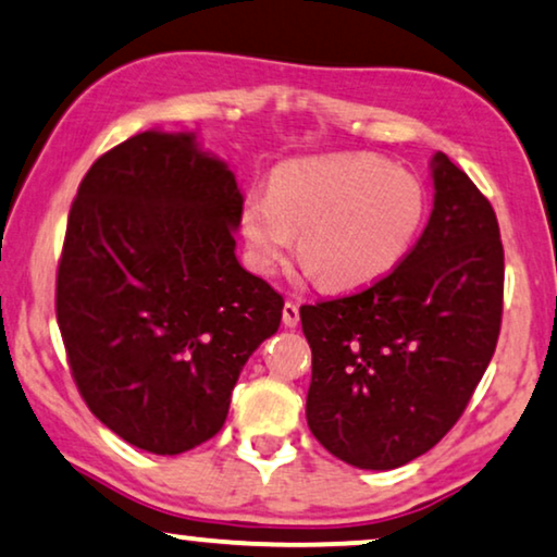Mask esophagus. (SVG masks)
I'll use <instances>...</instances> for the list:
<instances>
[{
  "label": "esophagus",
  "mask_w": 557,
  "mask_h": 557,
  "mask_svg": "<svg viewBox=\"0 0 557 557\" xmlns=\"http://www.w3.org/2000/svg\"><path fill=\"white\" fill-rule=\"evenodd\" d=\"M283 323L287 325V329H295V325L300 323V308H298V302H293V300L285 302V308H283Z\"/></svg>",
  "instance_id": "1"
}]
</instances>
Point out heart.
Segmentation results:
<instances>
[{
  "instance_id": "heart-1",
  "label": "heart",
  "mask_w": 557,
  "mask_h": 557,
  "mask_svg": "<svg viewBox=\"0 0 557 557\" xmlns=\"http://www.w3.org/2000/svg\"><path fill=\"white\" fill-rule=\"evenodd\" d=\"M425 198L420 183L376 158H313L283 165L270 193H249L242 232L251 259L274 272L298 255L329 290L372 283L389 272L418 234Z\"/></svg>"
}]
</instances>
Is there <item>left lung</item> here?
Here are the masks:
<instances>
[{"instance_id":"8db88e82","label":"left lung","mask_w":557,"mask_h":557,"mask_svg":"<svg viewBox=\"0 0 557 557\" xmlns=\"http://www.w3.org/2000/svg\"><path fill=\"white\" fill-rule=\"evenodd\" d=\"M433 183L425 232L395 270L300 308L313 351L308 428L356 469L387 471L428 454L463 414L499 338L496 213L443 152Z\"/></svg>"}]
</instances>
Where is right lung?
Wrapping results in <instances>:
<instances>
[{"label": "right lung", "mask_w": 557, "mask_h": 557, "mask_svg": "<svg viewBox=\"0 0 557 557\" xmlns=\"http://www.w3.org/2000/svg\"><path fill=\"white\" fill-rule=\"evenodd\" d=\"M242 206L196 135L124 139L78 185L55 315L81 397L129 446L177 456L213 438L280 329L283 295L234 255Z\"/></svg>", "instance_id": "1"}]
</instances>
